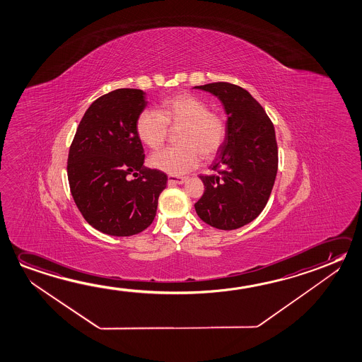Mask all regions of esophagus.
<instances>
[{
    "instance_id": "34e87169",
    "label": "esophagus",
    "mask_w": 362,
    "mask_h": 362,
    "mask_svg": "<svg viewBox=\"0 0 362 362\" xmlns=\"http://www.w3.org/2000/svg\"><path fill=\"white\" fill-rule=\"evenodd\" d=\"M186 181V177H176V176H168V185H181Z\"/></svg>"
}]
</instances>
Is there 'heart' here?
Wrapping results in <instances>:
<instances>
[{"label": "heart", "instance_id": "b5f03b06", "mask_svg": "<svg viewBox=\"0 0 362 362\" xmlns=\"http://www.w3.org/2000/svg\"><path fill=\"white\" fill-rule=\"evenodd\" d=\"M168 127L178 128L176 141L180 144L157 152L149 163L173 176L195 170L201 156L204 160L214 158L228 137L224 115L210 110L204 99L187 93L162 99L157 112L142 110L136 121V133L146 147L156 151L166 142Z\"/></svg>", "mask_w": 362, "mask_h": 362}]
</instances>
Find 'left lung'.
Listing matches in <instances>:
<instances>
[{"label":"left lung","instance_id":"obj_1","mask_svg":"<svg viewBox=\"0 0 362 362\" xmlns=\"http://www.w3.org/2000/svg\"><path fill=\"white\" fill-rule=\"evenodd\" d=\"M221 100L228 137L210 168L200 175L205 191L199 218L216 229H239L263 211L278 171L276 131L264 108L241 86L225 81L195 86Z\"/></svg>","mask_w":362,"mask_h":362}]
</instances>
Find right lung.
<instances>
[{
  "mask_svg": "<svg viewBox=\"0 0 362 362\" xmlns=\"http://www.w3.org/2000/svg\"><path fill=\"white\" fill-rule=\"evenodd\" d=\"M141 89H117L83 115L68 156L70 191L83 218L113 236L147 229L157 211L166 173L144 166L136 121L146 107Z\"/></svg>",
  "mask_w": 362,
  "mask_h": 362,
  "instance_id": "add662e5",
  "label": "right lung"
}]
</instances>
